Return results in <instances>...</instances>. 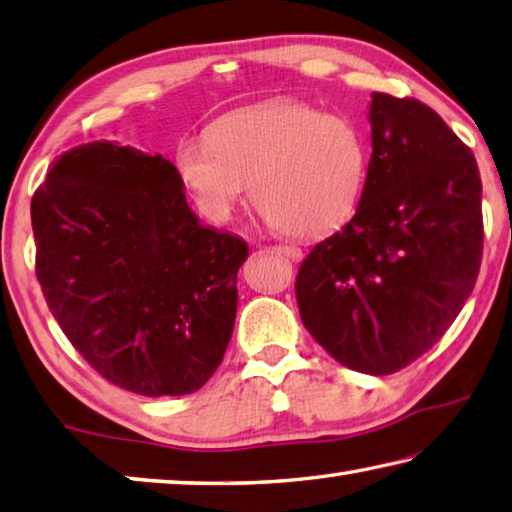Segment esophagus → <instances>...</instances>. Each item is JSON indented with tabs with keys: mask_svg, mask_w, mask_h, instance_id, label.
I'll return each instance as SVG.
<instances>
[{
	"mask_svg": "<svg viewBox=\"0 0 512 512\" xmlns=\"http://www.w3.org/2000/svg\"><path fill=\"white\" fill-rule=\"evenodd\" d=\"M274 249L279 251L281 256L290 258V261H299V258L303 256V251L299 247H294V245H279V247H274Z\"/></svg>",
	"mask_w": 512,
	"mask_h": 512,
	"instance_id": "1",
	"label": "esophagus"
}]
</instances>
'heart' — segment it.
Segmentation results:
<instances>
[{"mask_svg":"<svg viewBox=\"0 0 512 512\" xmlns=\"http://www.w3.org/2000/svg\"><path fill=\"white\" fill-rule=\"evenodd\" d=\"M369 152L357 125L303 101H272L215 121L206 139L175 148V173L213 224L251 197L263 220L299 238L342 227L366 184Z\"/></svg>","mask_w":512,"mask_h":512,"instance_id":"heart-1","label":"heart"}]
</instances>
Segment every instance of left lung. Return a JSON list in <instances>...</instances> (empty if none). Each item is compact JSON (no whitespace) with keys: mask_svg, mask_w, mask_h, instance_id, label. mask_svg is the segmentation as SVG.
<instances>
[{"mask_svg":"<svg viewBox=\"0 0 512 512\" xmlns=\"http://www.w3.org/2000/svg\"><path fill=\"white\" fill-rule=\"evenodd\" d=\"M357 211L301 263L303 326L339 364L389 375L427 353L477 283L481 177L472 150L416 98L371 94Z\"/></svg>","mask_w":512,"mask_h":512,"instance_id":"1","label":"left lung"}]
</instances>
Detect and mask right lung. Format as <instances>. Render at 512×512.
Wrapping results in <instances>:
<instances>
[{"label": "right lung", "instance_id": "right-lung-1", "mask_svg": "<svg viewBox=\"0 0 512 512\" xmlns=\"http://www.w3.org/2000/svg\"><path fill=\"white\" fill-rule=\"evenodd\" d=\"M31 222L51 315L105 380L148 398L209 382L249 247L197 220L168 159L114 141L62 152Z\"/></svg>", "mask_w": 512, "mask_h": 512}]
</instances>
